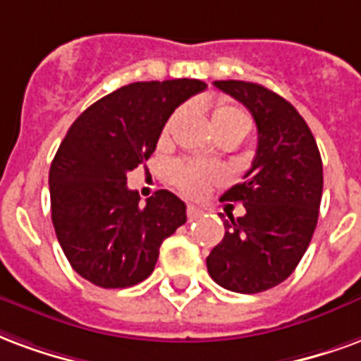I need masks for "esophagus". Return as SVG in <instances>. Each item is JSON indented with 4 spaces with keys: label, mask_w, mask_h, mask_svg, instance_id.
Returning a JSON list of instances; mask_svg holds the SVG:
<instances>
[{
    "label": "esophagus",
    "mask_w": 361,
    "mask_h": 361,
    "mask_svg": "<svg viewBox=\"0 0 361 361\" xmlns=\"http://www.w3.org/2000/svg\"><path fill=\"white\" fill-rule=\"evenodd\" d=\"M186 215H188V221H196L202 215V209L196 206H188L186 207Z\"/></svg>",
    "instance_id": "esophagus-1"
}]
</instances>
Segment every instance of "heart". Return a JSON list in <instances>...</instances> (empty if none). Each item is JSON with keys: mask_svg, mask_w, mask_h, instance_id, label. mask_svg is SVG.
<instances>
[{"mask_svg": "<svg viewBox=\"0 0 361 361\" xmlns=\"http://www.w3.org/2000/svg\"><path fill=\"white\" fill-rule=\"evenodd\" d=\"M177 119V113L171 115V119L165 123L161 130V136L165 138L171 133V126ZM212 128L215 136L217 134H244L250 130V119L246 113L242 111L240 107L233 104H219L213 107L212 111ZM219 178V173L213 167L207 165H200L194 161H177L171 165V180L177 186L178 190L188 194V196H200L207 190V186Z\"/></svg>", "mask_w": 361, "mask_h": 361, "instance_id": "1", "label": "heart"}]
</instances>
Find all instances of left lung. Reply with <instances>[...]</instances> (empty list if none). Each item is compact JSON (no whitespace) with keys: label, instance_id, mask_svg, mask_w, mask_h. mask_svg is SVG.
I'll list each match as a JSON object with an SVG mask.
<instances>
[{"label":"left lung","instance_id":"obj_1","mask_svg":"<svg viewBox=\"0 0 361 361\" xmlns=\"http://www.w3.org/2000/svg\"><path fill=\"white\" fill-rule=\"evenodd\" d=\"M256 121L257 149L244 180L223 198L242 202L206 264L212 279L240 294L269 290L290 277L314 236L323 194V163L306 121L285 97L262 84L215 80Z\"/></svg>","mask_w":361,"mask_h":361}]
</instances>
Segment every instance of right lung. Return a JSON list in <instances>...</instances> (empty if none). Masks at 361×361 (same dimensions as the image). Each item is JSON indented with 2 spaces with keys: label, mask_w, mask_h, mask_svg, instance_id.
Returning a JSON list of instances; mask_svg holds the SVG:
<instances>
[{
  "label": "right lung",
  "mask_w": 361,
  "mask_h": 361,
  "mask_svg": "<svg viewBox=\"0 0 361 361\" xmlns=\"http://www.w3.org/2000/svg\"><path fill=\"white\" fill-rule=\"evenodd\" d=\"M206 90L196 78L126 84L71 125L49 169L51 221L71 267L92 285L126 288L152 275L186 206L159 190L140 206L126 173L148 161L171 113Z\"/></svg>",
  "instance_id": "right-lung-1"
}]
</instances>
